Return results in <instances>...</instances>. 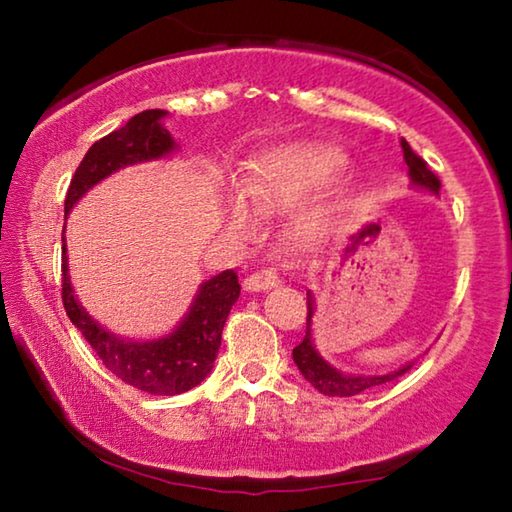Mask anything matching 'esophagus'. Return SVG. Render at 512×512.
I'll use <instances>...</instances> for the list:
<instances>
[{"label": "esophagus", "mask_w": 512, "mask_h": 512, "mask_svg": "<svg viewBox=\"0 0 512 512\" xmlns=\"http://www.w3.org/2000/svg\"><path fill=\"white\" fill-rule=\"evenodd\" d=\"M277 282H279V275L275 268H261V270L251 272L244 284H247L249 291H265V289H270V286H275Z\"/></svg>", "instance_id": "esophagus-1"}]
</instances>
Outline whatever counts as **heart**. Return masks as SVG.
Returning <instances> with one entry per match:
<instances>
[{
	"mask_svg": "<svg viewBox=\"0 0 512 512\" xmlns=\"http://www.w3.org/2000/svg\"><path fill=\"white\" fill-rule=\"evenodd\" d=\"M349 160L340 149L324 144H286L263 153L256 163L249 165L244 177V195L263 212L289 207L293 202L333 184L347 170ZM230 226L235 230L254 228V216L242 198H230L226 205ZM324 226V214L310 212L300 221L303 235H317Z\"/></svg>",
	"mask_w": 512,
	"mask_h": 512,
	"instance_id": "b5f03b06",
	"label": "heart"
}]
</instances>
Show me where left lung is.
<instances>
[{
	"mask_svg": "<svg viewBox=\"0 0 512 512\" xmlns=\"http://www.w3.org/2000/svg\"><path fill=\"white\" fill-rule=\"evenodd\" d=\"M401 146H403L405 163H408L410 179L415 181L417 186H424V188H429V191L438 193L440 179L431 172V167L426 165V160L422 156H417V153L410 149V144L405 142V139L401 142ZM312 312H314L312 298L307 296V331H305L303 342L293 347V361H296L300 373H303L305 380L310 382L312 387L319 391V394L340 396V398L342 396H356V394H361V391H366L370 387H377V384L396 380V377H401L403 373H408V370L412 368V363H410V366L398 368V370H394V373H387V375H347V373H340V370L328 366V363L317 354V349L312 347V331H310Z\"/></svg>",
	"mask_w": 512,
	"mask_h": 512,
	"instance_id": "obj_1",
	"label": "left lung"
}]
</instances>
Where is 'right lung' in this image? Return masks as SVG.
Listing matches in <instances>:
<instances>
[{
	"label": "right lung",
	"instance_id": "add662e5",
	"mask_svg": "<svg viewBox=\"0 0 512 512\" xmlns=\"http://www.w3.org/2000/svg\"><path fill=\"white\" fill-rule=\"evenodd\" d=\"M163 116V109H146L142 114L132 116L123 128L109 132L107 137L90 146L67 188L65 212L111 172L170 153L174 142L170 132L160 125ZM62 235H65V228H62ZM237 296H240L237 272L223 270L221 275L207 279L200 286L191 312L170 335L146 342L116 338L102 326H97L76 303L67 277L65 244H62V305H65L67 317L72 319V324L79 328L111 373L146 394H184L205 380L214 366L216 354H219L223 326H226L228 312Z\"/></svg>",
	"mask_w": 512,
	"mask_h": 512
}]
</instances>
